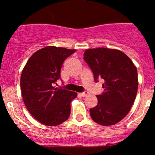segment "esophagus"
<instances>
[{"instance_id":"1","label":"esophagus","mask_w":155,"mask_h":155,"mask_svg":"<svg viewBox=\"0 0 155 155\" xmlns=\"http://www.w3.org/2000/svg\"><path fill=\"white\" fill-rule=\"evenodd\" d=\"M89 94V92H81V93H80V95H81V96H82V97H85V96H87Z\"/></svg>"}]
</instances>
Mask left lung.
<instances>
[{"label": "left lung", "mask_w": 155, "mask_h": 155, "mask_svg": "<svg viewBox=\"0 0 155 155\" xmlns=\"http://www.w3.org/2000/svg\"><path fill=\"white\" fill-rule=\"evenodd\" d=\"M84 60L95 81L104 80V92L97 95V106L90 110L92 120L103 126L117 124L129 113L136 99L138 87L136 65L122 51L104 47L86 49Z\"/></svg>", "instance_id": "8db88e82"}]
</instances>
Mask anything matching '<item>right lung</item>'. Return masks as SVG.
<instances>
[{
    "label": "right lung",
    "instance_id": "obj_1",
    "mask_svg": "<svg viewBox=\"0 0 155 155\" xmlns=\"http://www.w3.org/2000/svg\"><path fill=\"white\" fill-rule=\"evenodd\" d=\"M76 49L48 46L29 58L20 78L22 99L30 114L40 123L57 126L68 119L71 102L76 92L54 87L60 78V69Z\"/></svg>",
    "mask_w": 155,
    "mask_h": 155
}]
</instances>
